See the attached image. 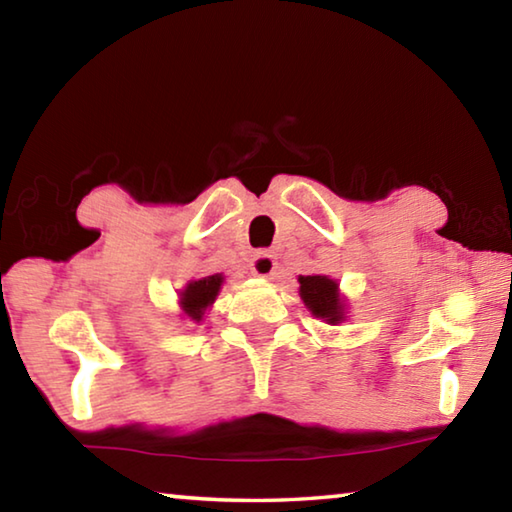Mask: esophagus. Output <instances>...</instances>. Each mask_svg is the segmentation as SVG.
Wrapping results in <instances>:
<instances>
[{
    "label": "esophagus",
    "mask_w": 512,
    "mask_h": 512,
    "mask_svg": "<svg viewBox=\"0 0 512 512\" xmlns=\"http://www.w3.org/2000/svg\"><path fill=\"white\" fill-rule=\"evenodd\" d=\"M275 271V255L268 253V250H259L250 259V273L255 277H271Z\"/></svg>",
    "instance_id": "obj_1"
}]
</instances>
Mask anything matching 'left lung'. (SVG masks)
Wrapping results in <instances>:
<instances>
[{
	"label": "left lung",
	"mask_w": 512,
	"mask_h": 512,
	"mask_svg": "<svg viewBox=\"0 0 512 512\" xmlns=\"http://www.w3.org/2000/svg\"><path fill=\"white\" fill-rule=\"evenodd\" d=\"M300 298L316 318L327 325H341L348 318V302L341 296L339 282L329 275H300Z\"/></svg>",
	"instance_id": "1"
}]
</instances>
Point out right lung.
Returning a JSON list of instances; mask_svg holds the SVG:
<instances>
[{"label":"right lung","instance_id":"1","mask_svg":"<svg viewBox=\"0 0 512 512\" xmlns=\"http://www.w3.org/2000/svg\"><path fill=\"white\" fill-rule=\"evenodd\" d=\"M223 282H225V277L221 273H214V275L201 277V280L187 282V287L180 289V293H178L180 311H183L189 320H194V323H201L207 314V309L214 305L216 296L221 293Z\"/></svg>","mask_w":512,"mask_h":512}]
</instances>
